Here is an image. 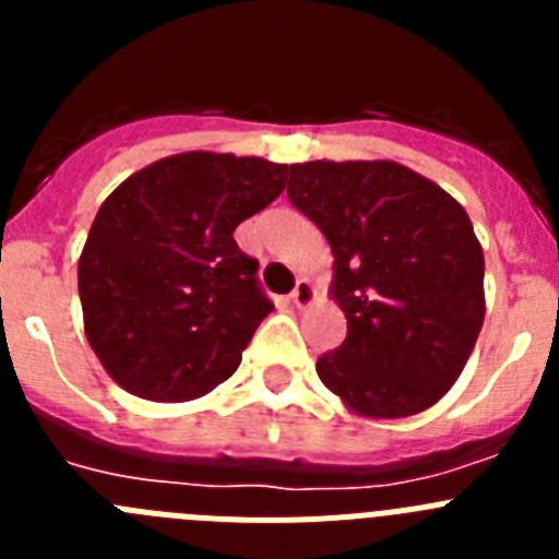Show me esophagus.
<instances>
[{
    "label": "esophagus",
    "mask_w": 559,
    "mask_h": 559,
    "mask_svg": "<svg viewBox=\"0 0 559 559\" xmlns=\"http://www.w3.org/2000/svg\"><path fill=\"white\" fill-rule=\"evenodd\" d=\"M288 299H290V305H294V308L305 310V308H310V305L316 302V288L310 285V280H299V283H296V288H294V294H290Z\"/></svg>",
    "instance_id": "obj_1"
}]
</instances>
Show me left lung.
<instances>
[{"mask_svg":"<svg viewBox=\"0 0 559 559\" xmlns=\"http://www.w3.org/2000/svg\"><path fill=\"white\" fill-rule=\"evenodd\" d=\"M288 199L328 237L347 338L316 360L353 414L400 419L445 397L484 324V251L464 206L392 159L290 165Z\"/></svg>","mask_w":559,"mask_h":559,"instance_id":"8db88e82","label":"left lung"}]
</instances>
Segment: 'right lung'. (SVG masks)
I'll return each mask as SVG.
<instances>
[{
    "label": "right lung",
    "instance_id": "obj_1",
    "mask_svg": "<svg viewBox=\"0 0 559 559\" xmlns=\"http://www.w3.org/2000/svg\"><path fill=\"white\" fill-rule=\"evenodd\" d=\"M288 165L187 151L128 176L78 260L83 330L117 386L185 403L231 378L274 305L231 231L285 190Z\"/></svg>",
    "mask_w": 559,
    "mask_h": 559
}]
</instances>
